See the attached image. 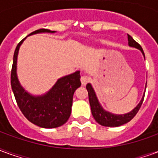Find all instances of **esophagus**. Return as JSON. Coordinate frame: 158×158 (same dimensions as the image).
Listing matches in <instances>:
<instances>
[{
    "label": "esophagus",
    "instance_id": "1",
    "mask_svg": "<svg viewBox=\"0 0 158 158\" xmlns=\"http://www.w3.org/2000/svg\"><path fill=\"white\" fill-rule=\"evenodd\" d=\"M80 80H81V84H82V85H85L89 81V78L88 77V76L83 75L82 77H81Z\"/></svg>",
    "mask_w": 158,
    "mask_h": 158
}]
</instances>
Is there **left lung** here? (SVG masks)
Here are the masks:
<instances>
[{
    "mask_svg": "<svg viewBox=\"0 0 158 158\" xmlns=\"http://www.w3.org/2000/svg\"><path fill=\"white\" fill-rule=\"evenodd\" d=\"M128 40H129V46L139 49V51L142 52L143 56H145V54H144V52H143L140 45L138 44L129 35H128ZM86 89H87V91H88L89 105H90L91 113H92L94 118L99 124L102 126H106V127H118V126H121L123 124H124V123H127L128 122H129L135 116L136 113H138V111H139L140 106L142 105L144 97H145V93H144L142 99L140 100L139 104L132 111H130L129 113H125V114H114V113L106 112V111L103 109L102 106H101V104L98 102L95 90H94L92 86L89 83L87 84Z\"/></svg>",
    "mask_w": 158,
    "mask_h": 158,
    "instance_id": "obj_1",
    "label": "left lung"
}]
</instances>
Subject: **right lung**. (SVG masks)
Segmentation results:
<instances>
[{"instance_id":"1","label":"right lung","mask_w":158,"mask_h":158,"mask_svg":"<svg viewBox=\"0 0 158 158\" xmlns=\"http://www.w3.org/2000/svg\"><path fill=\"white\" fill-rule=\"evenodd\" d=\"M39 33H55L49 29H40L31 35ZM22 40L16 47L11 72V85L19 109L29 122L34 124L52 129L64 124L71 114L73 93L81 85L80 71L62 77L52 89L42 96H33L23 88L17 76V59Z\"/></svg>"}]
</instances>
